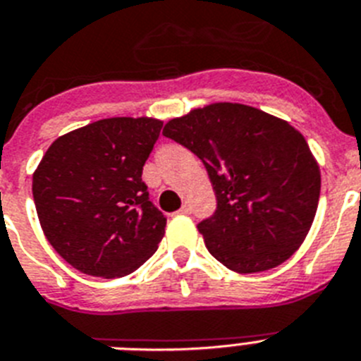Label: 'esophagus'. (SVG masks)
Returning a JSON list of instances; mask_svg holds the SVG:
<instances>
[{"label": "esophagus", "mask_w": 361, "mask_h": 361, "mask_svg": "<svg viewBox=\"0 0 361 361\" xmlns=\"http://www.w3.org/2000/svg\"><path fill=\"white\" fill-rule=\"evenodd\" d=\"M180 213H181V214H189V213H190V205H189V204L183 205V207L180 209Z\"/></svg>", "instance_id": "1"}]
</instances>
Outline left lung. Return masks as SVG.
I'll use <instances>...</instances> for the list:
<instances>
[{"label":"left lung","instance_id":"8db88e82","mask_svg":"<svg viewBox=\"0 0 361 361\" xmlns=\"http://www.w3.org/2000/svg\"><path fill=\"white\" fill-rule=\"evenodd\" d=\"M163 135L207 169L216 211L198 231L214 259L257 274L299 250L316 216L321 174L292 124L253 106L214 102L169 121Z\"/></svg>","mask_w":361,"mask_h":361}]
</instances>
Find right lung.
<instances>
[{
  "label": "right lung",
  "instance_id": "obj_1",
  "mask_svg": "<svg viewBox=\"0 0 361 361\" xmlns=\"http://www.w3.org/2000/svg\"><path fill=\"white\" fill-rule=\"evenodd\" d=\"M161 126L152 117L95 121L56 139L42 157L32 174L38 220L78 271L124 277L157 250L166 218L141 174Z\"/></svg>",
  "mask_w": 361,
  "mask_h": 361
}]
</instances>
